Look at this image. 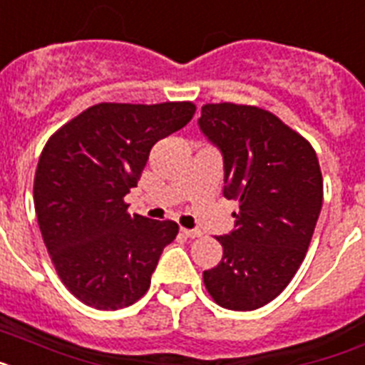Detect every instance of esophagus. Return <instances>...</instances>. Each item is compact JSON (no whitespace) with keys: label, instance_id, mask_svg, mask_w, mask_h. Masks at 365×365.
<instances>
[{"label":"esophagus","instance_id":"34e87169","mask_svg":"<svg viewBox=\"0 0 365 365\" xmlns=\"http://www.w3.org/2000/svg\"><path fill=\"white\" fill-rule=\"evenodd\" d=\"M185 237H189V240H195V237H200L202 232L200 230H189V228H182L180 230Z\"/></svg>","mask_w":365,"mask_h":365}]
</instances>
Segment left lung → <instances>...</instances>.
I'll use <instances>...</instances> for the list:
<instances>
[{"instance_id":"8db88e82","label":"left lung","mask_w":365,"mask_h":365,"mask_svg":"<svg viewBox=\"0 0 365 365\" xmlns=\"http://www.w3.org/2000/svg\"><path fill=\"white\" fill-rule=\"evenodd\" d=\"M198 124L225 158V197L240 206L234 232L217 237L222 259L204 271V286L222 308L258 310L286 289L310 247L323 206L319 161L262 107L206 103Z\"/></svg>"}]
</instances>
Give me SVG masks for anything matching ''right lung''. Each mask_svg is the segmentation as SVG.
<instances>
[{"label": "right lung", "instance_id": "1", "mask_svg": "<svg viewBox=\"0 0 365 365\" xmlns=\"http://www.w3.org/2000/svg\"><path fill=\"white\" fill-rule=\"evenodd\" d=\"M192 102L96 103L48 139L35 173L36 220L66 289L96 310H118L148 292L174 220L130 215L150 150L182 130Z\"/></svg>", "mask_w": 365, "mask_h": 365}]
</instances>
